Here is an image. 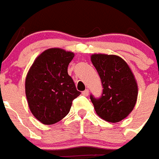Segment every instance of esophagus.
Masks as SVG:
<instances>
[{"label":"esophagus","instance_id":"esophagus-1","mask_svg":"<svg viewBox=\"0 0 159 159\" xmlns=\"http://www.w3.org/2000/svg\"><path fill=\"white\" fill-rule=\"evenodd\" d=\"M83 93V95H84V96H89V90H88V89H86L85 91H83V93Z\"/></svg>","mask_w":159,"mask_h":159}]
</instances>
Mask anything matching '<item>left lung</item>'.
Segmentation results:
<instances>
[{"label": "left lung", "mask_w": 159, "mask_h": 159, "mask_svg": "<svg viewBox=\"0 0 159 159\" xmlns=\"http://www.w3.org/2000/svg\"><path fill=\"white\" fill-rule=\"evenodd\" d=\"M91 61L103 84L98 99L91 96L97 115L111 123L121 121L133 110L138 95V86L132 70L124 59L116 55L93 54Z\"/></svg>", "instance_id": "1"}]
</instances>
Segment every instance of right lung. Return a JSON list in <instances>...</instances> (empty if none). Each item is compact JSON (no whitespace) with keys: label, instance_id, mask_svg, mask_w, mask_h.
I'll use <instances>...</instances> for the list:
<instances>
[{"label":"right lung","instance_id":"obj_1","mask_svg":"<svg viewBox=\"0 0 159 159\" xmlns=\"http://www.w3.org/2000/svg\"><path fill=\"white\" fill-rule=\"evenodd\" d=\"M75 54L50 48L37 56L25 79V93L29 109L39 121L52 125L70 111L72 101L80 95L68 75V65Z\"/></svg>","mask_w":159,"mask_h":159}]
</instances>
